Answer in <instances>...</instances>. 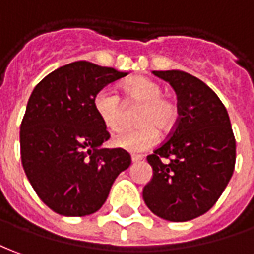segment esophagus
Returning a JSON list of instances; mask_svg holds the SVG:
<instances>
[{
	"instance_id": "esophagus-1",
	"label": "esophagus",
	"mask_w": 254,
	"mask_h": 254,
	"mask_svg": "<svg viewBox=\"0 0 254 254\" xmlns=\"http://www.w3.org/2000/svg\"><path fill=\"white\" fill-rule=\"evenodd\" d=\"M142 159H144V156H141V155H131V162H132V163L141 162Z\"/></svg>"
}]
</instances>
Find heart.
<instances>
[{"label": "heart", "instance_id": "b5f03b06", "mask_svg": "<svg viewBox=\"0 0 254 254\" xmlns=\"http://www.w3.org/2000/svg\"><path fill=\"white\" fill-rule=\"evenodd\" d=\"M126 104H142L137 117L141 127L124 130L112 139V145L127 152H145L157 144L159 132H169L178 123L180 106L174 98L164 95L163 88L149 77L138 76L122 85ZM94 109L101 123L109 131L122 126L123 102L115 90L105 87L94 97Z\"/></svg>", "mask_w": 254, "mask_h": 254}]
</instances>
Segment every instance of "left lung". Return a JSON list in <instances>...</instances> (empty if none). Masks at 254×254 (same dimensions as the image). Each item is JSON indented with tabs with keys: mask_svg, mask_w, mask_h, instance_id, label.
Returning <instances> with one entry per match:
<instances>
[{
	"mask_svg": "<svg viewBox=\"0 0 254 254\" xmlns=\"http://www.w3.org/2000/svg\"><path fill=\"white\" fill-rule=\"evenodd\" d=\"M177 94L180 119L170 137L146 157L153 176L142 197L153 214L183 223L209 211L230 183L237 145L216 92L190 73L153 71Z\"/></svg>",
	"mask_w": 254,
	"mask_h": 254,
	"instance_id": "obj_1",
	"label": "left lung"
}]
</instances>
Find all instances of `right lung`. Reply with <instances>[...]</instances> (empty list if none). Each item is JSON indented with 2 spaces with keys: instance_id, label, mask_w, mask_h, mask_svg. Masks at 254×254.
Instances as JSON below:
<instances>
[{
  "instance_id": "add662e5",
  "label": "right lung",
  "mask_w": 254,
  "mask_h": 254,
  "mask_svg": "<svg viewBox=\"0 0 254 254\" xmlns=\"http://www.w3.org/2000/svg\"><path fill=\"white\" fill-rule=\"evenodd\" d=\"M124 76L78 61L44 77L29 98L20 124L22 164L38 197L61 216L99 210L131 164L127 150L101 148L110 135L94 109L98 91Z\"/></svg>"
}]
</instances>
